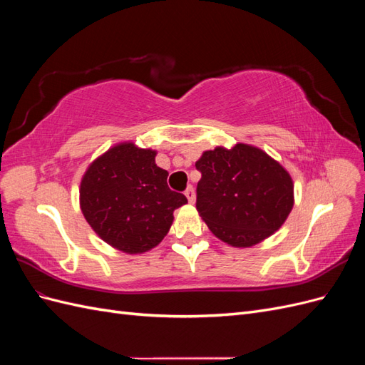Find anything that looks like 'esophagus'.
Returning <instances> with one entry per match:
<instances>
[{
    "label": "esophagus",
    "instance_id": "34e87169",
    "mask_svg": "<svg viewBox=\"0 0 365 365\" xmlns=\"http://www.w3.org/2000/svg\"><path fill=\"white\" fill-rule=\"evenodd\" d=\"M184 195L187 196V201H189L190 204H193V202H195V190H193V187H192V185L187 187L185 192H184Z\"/></svg>",
    "mask_w": 365,
    "mask_h": 365
}]
</instances>
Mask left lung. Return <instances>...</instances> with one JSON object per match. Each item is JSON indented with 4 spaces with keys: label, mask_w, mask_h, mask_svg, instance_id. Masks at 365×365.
<instances>
[{
    "label": "left lung",
    "mask_w": 365,
    "mask_h": 365,
    "mask_svg": "<svg viewBox=\"0 0 365 365\" xmlns=\"http://www.w3.org/2000/svg\"><path fill=\"white\" fill-rule=\"evenodd\" d=\"M196 208L212 233L236 248L260 244L277 231L294 207L289 172L267 152L237 143L205 150Z\"/></svg>",
    "instance_id": "obj_1"
}]
</instances>
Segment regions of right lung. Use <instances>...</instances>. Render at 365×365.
Instances as JSON below:
<instances>
[{"label": "right lung", "instance_id": "obj_1", "mask_svg": "<svg viewBox=\"0 0 365 365\" xmlns=\"http://www.w3.org/2000/svg\"><path fill=\"white\" fill-rule=\"evenodd\" d=\"M157 150L121 141L85 170L79 202L86 222L108 245L143 254L169 233L173 212L187 204L168 185L169 172L155 163Z\"/></svg>", "mask_w": 365, "mask_h": 365}]
</instances>
